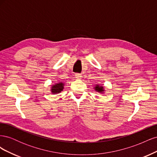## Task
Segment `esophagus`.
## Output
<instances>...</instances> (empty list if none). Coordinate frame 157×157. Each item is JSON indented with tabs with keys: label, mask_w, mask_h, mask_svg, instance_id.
Returning <instances> with one entry per match:
<instances>
[{
	"label": "esophagus",
	"mask_w": 157,
	"mask_h": 157,
	"mask_svg": "<svg viewBox=\"0 0 157 157\" xmlns=\"http://www.w3.org/2000/svg\"><path fill=\"white\" fill-rule=\"evenodd\" d=\"M75 77L77 79H80L82 77V75L80 74V73H76L75 74Z\"/></svg>",
	"instance_id": "obj_1"
}]
</instances>
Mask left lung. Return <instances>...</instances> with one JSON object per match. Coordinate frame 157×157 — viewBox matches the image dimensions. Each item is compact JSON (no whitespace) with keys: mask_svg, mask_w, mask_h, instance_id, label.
<instances>
[{"mask_svg":"<svg viewBox=\"0 0 157 157\" xmlns=\"http://www.w3.org/2000/svg\"><path fill=\"white\" fill-rule=\"evenodd\" d=\"M95 90H96V91H98L99 92H101L104 91L103 89V87L102 86H99V85H97V86L95 87Z\"/></svg>","mask_w":157,"mask_h":157,"instance_id":"obj_1","label":"left lung"}]
</instances>
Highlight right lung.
<instances>
[{
	"label": "right lung",
	"instance_id": "add662e5",
	"mask_svg": "<svg viewBox=\"0 0 157 157\" xmlns=\"http://www.w3.org/2000/svg\"><path fill=\"white\" fill-rule=\"evenodd\" d=\"M63 89V84L59 82L58 84L54 85V86L52 87V92L53 94L59 93L61 91H62Z\"/></svg>",
	"mask_w": 157,
	"mask_h": 157
}]
</instances>
